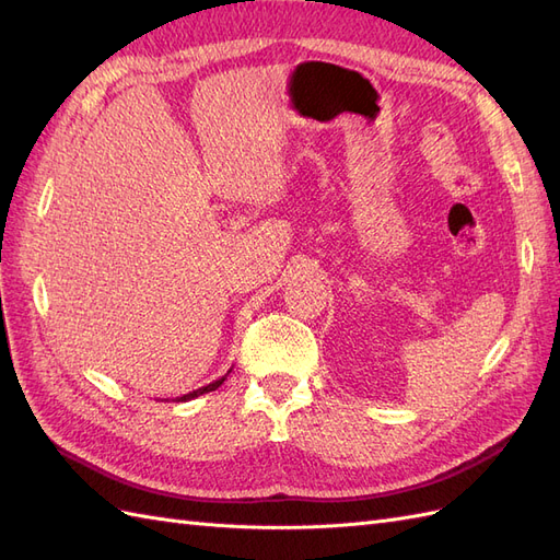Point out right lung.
Instances as JSON below:
<instances>
[{
  "instance_id": "1",
  "label": "right lung",
  "mask_w": 560,
  "mask_h": 560,
  "mask_svg": "<svg viewBox=\"0 0 560 560\" xmlns=\"http://www.w3.org/2000/svg\"><path fill=\"white\" fill-rule=\"evenodd\" d=\"M231 371V369H229ZM226 376L229 374H224L222 378H217V381H212L210 385H202V387H198V389H194V393H189V395H182V397H175L173 401H189V399H196V397H200V395H206V393H212V389H217L219 385H222L224 381H226ZM167 401V399H165Z\"/></svg>"
}]
</instances>
